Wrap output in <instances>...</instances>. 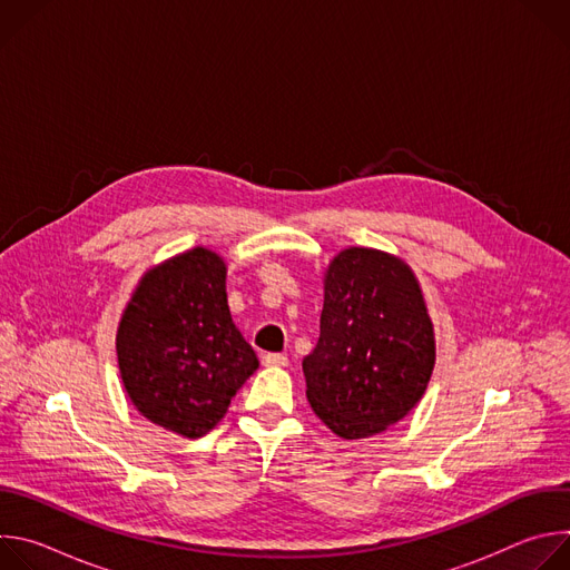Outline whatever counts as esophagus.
<instances>
[{"label":"esophagus","instance_id":"1","mask_svg":"<svg viewBox=\"0 0 570 570\" xmlns=\"http://www.w3.org/2000/svg\"><path fill=\"white\" fill-rule=\"evenodd\" d=\"M264 365H268V367H286L288 358L284 354H266L264 356Z\"/></svg>","mask_w":570,"mask_h":570}]
</instances>
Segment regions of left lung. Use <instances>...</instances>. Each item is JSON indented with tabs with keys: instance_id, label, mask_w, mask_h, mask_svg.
<instances>
[{
	"instance_id": "obj_1",
	"label": "left lung",
	"mask_w": 570,
	"mask_h": 570,
	"mask_svg": "<svg viewBox=\"0 0 570 570\" xmlns=\"http://www.w3.org/2000/svg\"><path fill=\"white\" fill-rule=\"evenodd\" d=\"M435 336L411 266L347 248L324 273L320 338L302 361L313 413L338 438L383 433L422 399Z\"/></svg>"
}]
</instances>
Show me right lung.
<instances>
[{
  "mask_svg": "<svg viewBox=\"0 0 570 570\" xmlns=\"http://www.w3.org/2000/svg\"><path fill=\"white\" fill-rule=\"evenodd\" d=\"M225 262L194 248L150 268L117 332V361L135 409L153 424L196 440L227 413L259 367L232 322Z\"/></svg>",
  "mask_w": 570,
  "mask_h": 570,
  "instance_id": "1",
  "label": "right lung"
}]
</instances>
